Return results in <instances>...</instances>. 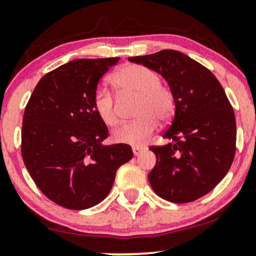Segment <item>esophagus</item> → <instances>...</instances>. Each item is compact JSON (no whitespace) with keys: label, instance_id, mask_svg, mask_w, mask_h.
Wrapping results in <instances>:
<instances>
[{"label":"esophagus","instance_id":"34e87169","mask_svg":"<svg viewBox=\"0 0 256 256\" xmlns=\"http://www.w3.org/2000/svg\"><path fill=\"white\" fill-rule=\"evenodd\" d=\"M143 150H144V148H142V146H132V152H134V154L136 155V156H138V155H140Z\"/></svg>","mask_w":256,"mask_h":256}]
</instances>
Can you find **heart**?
Listing matches in <instances>:
<instances>
[{"label":"heart","instance_id":"1","mask_svg":"<svg viewBox=\"0 0 256 256\" xmlns=\"http://www.w3.org/2000/svg\"><path fill=\"white\" fill-rule=\"evenodd\" d=\"M160 76L142 64H126L110 76V84L120 98H136L134 114L136 119L114 131L116 143L140 146L156 130L158 120L168 122L176 110V98L168 86L160 83ZM94 108L107 126L120 122L119 104L108 90L98 89Z\"/></svg>","mask_w":256,"mask_h":256}]
</instances>
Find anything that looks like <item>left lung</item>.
<instances>
[{
    "mask_svg": "<svg viewBox=\"0 0 256 256\" xmlns=\"http://www.w3.org/2000/svg\"><path fill=\"white\" fill-rule=\"evenodd\" d=\"M160 73L176 98L166 146H152L156 156L148 174L152 190L174 204L192 202L212 192L230 170L236 152V119L216 76L183 52L165 49L128 58Z\"/></svg>",
    "mask_w": 256,
    "mask_h": 256,
    "instance_id": "obj_1",
    "label": "left lung"
}]
</instances>
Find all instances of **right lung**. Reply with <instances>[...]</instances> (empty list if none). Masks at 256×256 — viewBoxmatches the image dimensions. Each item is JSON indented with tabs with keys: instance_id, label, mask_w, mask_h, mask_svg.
<instances>
[{
	"instance_id": "add662e5",
	"label": "right lung",
	"mask_w": 256,
	"mask_h": 256,
	"mask_svg": "<svg viewBox=\"0 0 256 256\" xmlns=\"http://www.w3.org/2000/svg\"><path fill=\"white\" fill-rule=\"evenodd\" d=\"M119 58H78L40 78L26 104L22 155L38 189L68 210H86L106 198L116 171L134 152L110 136L94 108L98 80Z\"/></svg>"
}]
</instances>
